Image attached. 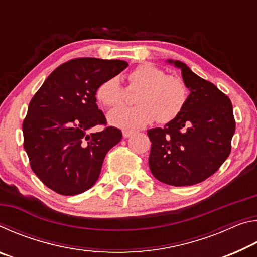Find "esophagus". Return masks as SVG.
I'll return each mask as SVG.
<instances>
[{
	"mask_svg": "<svg viewBox=\"0 0 257 257\" xmlns=\"http://www.w3.org/2000/svg\"><path fill=\"white\" fill-rule=\"evenodd\" d=\"M133 132H129V130H124V132L122 133V135H123V137L124 138H128V137H130V136H133Z\"/></svg>",
	"mask_w": 257,
	"mask_h": 257,
	"instance_id": "obj_1",
	"label": "esophagus"
}]
</instances>
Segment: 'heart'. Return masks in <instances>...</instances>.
Instances as JSON below:
<instances>
[{
  "instance_id": "obj_1",
  "label": "heart",
  "mask_w": 257,
  "mask_h": 257,
  "mask_svg": "<svg viewBox=\"0 0 257 257\" xmlns=\"http://www.w3.org/2000/svg\"><path fill=\"white\" fill-rule=\"evenodd\" d=\"M128 89L137 90L134 107H121L108 113V122L124 130L146 127L158 119L161 123L175 120L188 97L185 82L179 77L165 76L151 63H143L129 73ZM125 90L118 77L104 80L96 89V98L104 106L116 107L125 101Z\"/></svg>"
}]
</instances>
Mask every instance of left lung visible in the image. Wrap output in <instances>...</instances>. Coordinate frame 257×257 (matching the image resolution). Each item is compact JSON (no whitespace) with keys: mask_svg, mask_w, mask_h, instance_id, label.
Returning a JSON list of instances; mask_svg holds the SVG:
<instances>
[{"mask_svg":"<svg viewBox=\"0 0 257 257\" xmlns=\"http://www.w3.org/2000/svg\"><path fill=\"white\" fill-rule=\"evenodd\" d=\"M167 62L180 69L190 93L175 120L163 128L147 130L152 142L149 165L163 184L191 186L212 176L229 156L236 129L232 104L184 62Z\"/></svg>","mask_w":257,"mask_h":257,"instance_id":"1","label":"left lung"}]
</instances>
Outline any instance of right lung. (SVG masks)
<instances>
[{
    "instance_id": "obj_1",
    "label": "right lung",
    "mask_w": 257,
    "mask_h": 257,
    "mask_svg": "<svg viewBox=\"0 0 257 257\" xmlns=\"http://www.w3.org/2000/svg\"><path fill=\"white\" fill-rule=\"evenodd\" d=\"M128 67L125 61L73 59L46 78L29 103L24 120V147L33 171L55 193L73 196L97 181L104 158L122 138L106 124L96 104V89Z\"/></svg>"
}]
</instances>
